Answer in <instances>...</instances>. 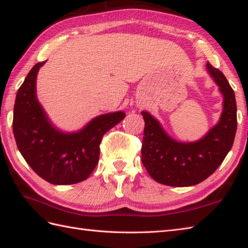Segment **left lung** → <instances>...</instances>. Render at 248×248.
<instances>
[{"label":"left lung","instance_id":"left-lung-1","mask_svg":"<svg viewBox=\"0 0 248 248\" xmlns=\"http://www.w3.org/2000/svg\"><path fill=\"white\" fill-rule=\"evenodd\" d=\"M207 70L223 96L218 123L202 139L191 143L173 140L160 121L147 110L141 162L151 178L170 186H192L217 170L232 147L236 132V102L233 89L222 71L207 64Z\"/></svg>","mask_w":248,"mask_h":248}]
</instances>
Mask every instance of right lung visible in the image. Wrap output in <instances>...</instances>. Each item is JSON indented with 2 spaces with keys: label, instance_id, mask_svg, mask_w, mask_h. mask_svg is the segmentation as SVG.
<instances>
[{
  "label": "right lung",
  "instance_id": "right-lung-1",
  "mask_svg": "<svg viewBox=\"0 0 248 248\" xmlns=\"http://www.w3.org/2000/svg\"><path fill=\"white\" fill-rule=\"evenodd\" d=\"M37 62L18 89L13 130L20 154L37 175L52 184L84 181L97 166L103 135L125 117L123 110L97 116L76 132H65L51 123L36 94Z\"/></svg>",
  "mask_w": 248,
  "mask_h": 248
}]
</instances>
